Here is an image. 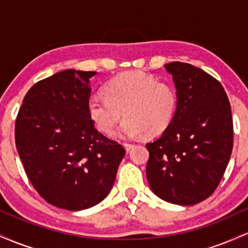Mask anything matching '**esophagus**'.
Instances as JSON below:
<instances>
[{"label": "esophagus", "instance_id": "34e87169", "mask_svg": "<svg viewBox=\"0 0 248 248\" xmlns=\"http://www.w3.org/2000/svg\"><path fill=\"white\" fill-rule=\"evenodd\" d=\"M124 149L127 150V152H129V150L132 149V148L134 147V144H132V143H126V142H124Z\"/></svg>", "mask_w": 248, "mask_h": 248}]
</instances>
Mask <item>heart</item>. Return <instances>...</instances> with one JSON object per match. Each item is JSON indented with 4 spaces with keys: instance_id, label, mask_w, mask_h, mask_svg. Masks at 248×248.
<instances>
[{
    "instance_id": "1",
    "label": "heart",
    "mask_w": 248,
    "mask_h": 248,
    "mask_svg": "<svg viewBox=\"0 0 248 248\" xmlns=\"http://www.w3.org/2000/svg\"><path fill=\"white\" fill-rule=\"evenodd\" d=\"M177 104L171 84L143 72H126L107 82L105 95H91L87 110L94 126L106 135H112L124 114L119 135L136 138L144 132L163 133L175 118Z\"/></svg>"
}]
</instances>
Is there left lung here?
<instances>
[{
	"mask_svg": "<svg viewBox=\"0 0 248 248\" xmlns=\"http://www.w3.org/2000/svg\"><path fill=\"white\" fill-rule=\"evenodd\" d=\"M177 92V110L157 140L147 143L146 173L153 192L178 205H193L217 189L233 148L231 105L224 87L186 62L164 65Z\"/></svg>",
	"mask_w": 248,
	"mask_h": 248,
	"instance_id": "left-lung-1",
	"label": "left lung"
}]
</instances>
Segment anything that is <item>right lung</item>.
I'll use <instances>...</instances> for the list:
<instances>
[{
  "instance_id": "right-lung-1",
  "label": "right lung",
  "mask_w": 248,
  "mask_h": 248,
  "mask_svg": "<svg viewBox=\"0 0 248 248\" xmlns=\"http://www.w3.org/2000/svg\"><path fill=\"white\" fill-rule=\"evenodd\" d=\"M95 73L65 70L36 82L15 124L17 152L31 184L51 205L70 211L106 198L126 154L88 115Z\"/></svg>"
}]
</instances>
